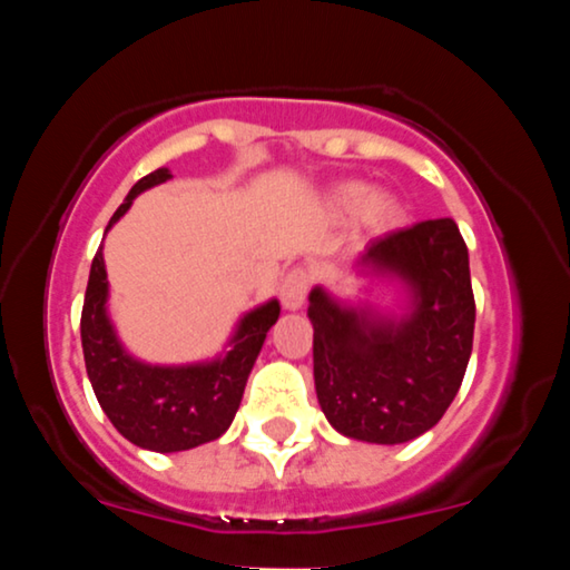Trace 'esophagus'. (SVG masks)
Here are the masks:
<instances>
[{"instance_id":"esophagus-1","label":"esophagus","mask_w":570,"mask_h":570,"mask_svg":"<svg viewBox=\"0 0 570 570\" xmlns=\"http://www.w3.org/2000/svg\"><path fill=\"white\" fill-rule=\"evenodd\" d=\"M307 286H311V278H307L305 271L294 267L281 281V303H284L286 311H299L307 297Z\"/></svg>"}]
</instances>
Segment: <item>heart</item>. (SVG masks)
<instances>
[{"label":"heart","mask_w":570,"mask_h":570,"mask_svg":"<svg viewBox=\"0 0 570 570\" xmlns=\"http://www.w3.org/2000/svg\"><path fill=\"white\" fill-rule=\"evenodd\" d=\"M367 197V187L358 185V181H351V185H343L337 189V203L343 208H358L362 206V219L364 225L372 227V230H391V227L399 225L402 219V208L394 198L389 195H372L367 202L363 198Z\"/></svg>","instance_id":"1"}]
</instances>
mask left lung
<instances>
[{
  "label": "left lung",
  "mask_w": 570,
  "mask_h": 570,
  "mask_svg": "<svg viewBox=\"0 0 570 570\" xmlns=\"http://www.w3.org/2000/svg\"><path fill=\"white\" fill-rule=\"evenodd\" d=\"M356 276L396 281L404 305L375 311L313 286V381L326 421L343 436L402 444L450 407L474 340L469 248L450 217L370 240Z\"/></svg>",
  "instance_id": "1"
}]
</instances>
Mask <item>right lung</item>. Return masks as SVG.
<instances>
[{
    "label": "right lung",
    "mask_w": 570,
    "mask_h": 570,
    "mask_svg": "<svg viewBox=\"0 0 570 570\" xmlns=\"http://www.w3.org/2000/svg\"><path fill=\"white\" fill-rule=\"evenodd\" d=\"M171 179L168 168L136 181L109 219L107 230L144 189ZM109 281L101 248L90 265L82 305V353L94 394L112 426L136 448L179 453L219 440L230 429L244 389L271 326L278 322V299L248 311L227 340V351L212 362L147 364L130 356L107 311Z\"/></svg>",
    "instance_id": "add662e5"
}]
</instances>
